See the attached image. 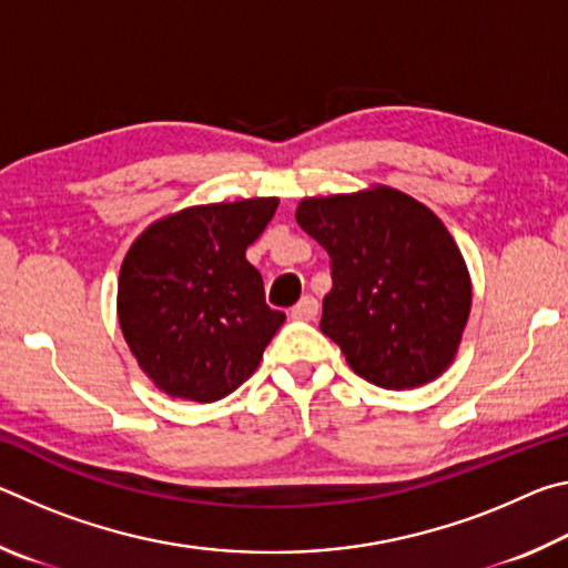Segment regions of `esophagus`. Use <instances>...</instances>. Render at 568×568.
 I'll return each mask as SVG.
<instances>
[{
    "label": "esophagus",
    "mask_w": 568,
    "mask_h": 568,
    "mask_svg": "<svg viewBox=\"0 0 568 568\" xmlns=\"http://www.w3.org/2000/svg\"><path fill=\"white\" fill-rule=\"evenodd\" d=\"M315 313H318V301H315L313 295H303L301 301L291 307L293 321H313Z\"/></svg>",
    "instance_id": "obj_1"
}]
</instances>
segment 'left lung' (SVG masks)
I'll list each match as a JSON object with an SVG mask.
<instances>
[{"instance_id":"1","label":"left lung","mask_w":568,"mask_h":568,"mask_svg":"<svg viewBox=\"0 0 568 568\" xmlns=\"http://www.w3.org/2000/svg\"><path fill=\"white\" fill-rule=\"evenodd\" d=\"M295 220L331 257L321 331L351 368L390 390L438 378L470 311L468 271L446 225L390 187L307 197Z\"/></svg>"}]
</instances>
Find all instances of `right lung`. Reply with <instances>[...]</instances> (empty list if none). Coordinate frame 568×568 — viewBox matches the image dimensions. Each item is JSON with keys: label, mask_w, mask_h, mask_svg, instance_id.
<instances>
[{"label": "right lung", "mask_w": 568, "mask_h": 568, "mask_svg": "<svg viewBox=\"0 0 568 568\" xmlns=\"http://www.w3.org/2000/svg\"><path fill=\"white\" fill-rule=\"evenodd\" d=\"M275 210L277 197L187 207L150 225L124 255L120 328L168 396L225 398L253 376L283 325L245 257Z\"/></svg>", "instance_id": "right-lung-1"}]
</instances>
